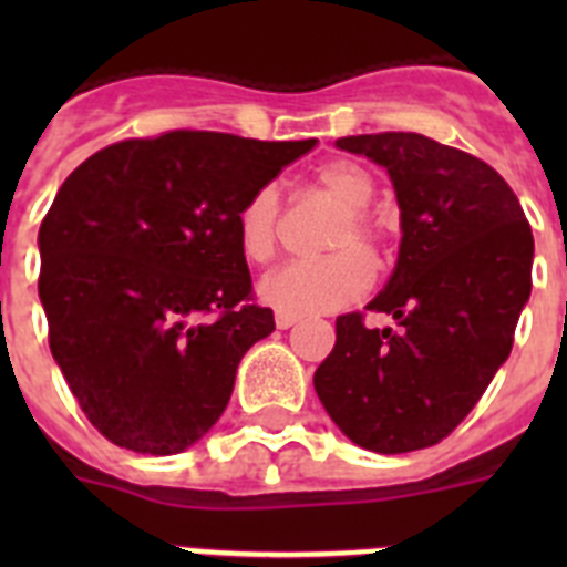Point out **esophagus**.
<instances>
[{"mask_svg":"<svg viewBox=\"0 0 567 567\" xmlns=\"http://www.w3.org/2000/svg\"><path fill=\"white\" fill-rule=\"evenodd\" d=\"M298 315H287V312H278L275 315V327L278 329H289V327H295V323H298Z\"/></svg>","mask_w":567,"mask_h":567,"instance_id":"obj_1","label":"esophagus"}]
</instances>
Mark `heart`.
Returning a JSON list of instances; mask_svg holds the SVG:
<instances>
[{"label": "heart", "instance_id": "1", "mask_svg": "<svg viewBox=\"0 0 567 567\" xmlns=\"http://www.w3.org/2000/svg\"><path fill=\"white\" fill-rule=\"evenodd\" d=\"M315 184L338 202L340 213L329 235V249L338 252L318 260H289L260 280V298L278 312L287 315H320L334 312L358 300L372 287L374 267L369 258H380L389 240V227L378 213L369 209L374 195L372 175L358 162L334 158L318 167ZM278 184H264L247 195L238 209V244L252 260L272 258L280 233Z\"/></svg>", "mask_w": 567, "mask_h": 567}]
</instances>
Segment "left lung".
I'll return each mask as SVG.
<instances>
[{"label": "left lung", "instance_id": "obj_1", "mask_svg": "<svg viewBox=\"0 0 567 567\" xmlns=\"http://www.w3.org/2000/svg\"><path fill=\"white\" fill-rule=\"evenodd\" d=\"M389 169L400 255L372 312L334 320V349L315 392L352 443L378 454L429 449L457 429L508 360L530 295L534 235L514 189L477 155L420 133L338 138Z\"/></svg>", "mask_w": 567, "mask_h": 567}]
</instances>
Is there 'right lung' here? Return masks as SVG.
Returning <instances> with one entry per match:
<instances>
[{
	"label": "right lung",
	"instance_id": "obj_1",
	"mask_svg": "<svg viewBox=\"0 0 567 567\" xmlns=\"http://www.w3.org/2000/svg\"><path fill=\"white\" fill-rule=\"evenodd\" d=\"M315 147L169 130L93 153L39 227V298L70 392L110 443L178 454L275 329L252 300L238 209Z\"/></svg>",
	"mask_w": 567,
	"mask_h": 567
}]
</instances>
